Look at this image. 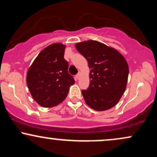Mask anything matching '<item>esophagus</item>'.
Instances as JSON below:
<instances>
[{"mask_svg":"<svg viewBox=\"0 0 157 157\" xmlns=\"http://www.w3.org/2000/svg\"><path fill=\"white\" fill-rule=\"evenodd\" d=\"M80 73H79V74H77V75H75V77H76V79H77V80H78V79L80 78Z\"/></svg>","mask_w":157,"mask_h":157,"instance_id":"34e87169","label":"esophagus"}]
</instances>
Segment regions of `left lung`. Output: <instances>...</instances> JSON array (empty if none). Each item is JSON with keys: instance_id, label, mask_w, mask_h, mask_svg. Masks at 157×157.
I'll return each instance as SVG.
<instances>
[{"instance_id": "1", "label": "left lung", "mask_w": 157, "mask_h": 157, "mask_svg": "<svg viewBox=\"0 0 157 157\" xmlns=\"http://www.w3.org/2000/svg\"><path fill=\"white\" fill-rule=\"evenodd\" d=\"M89 63V86L82 90L86 104L96 111H105L117 103L125 91L128 77L125 59L114 48L95 40L75 45Z\"/></svg>"}]
</instances>
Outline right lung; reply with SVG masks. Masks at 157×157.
<instances>
[{
  "mask_svg": "<svg viewBox=\"0 0 157 157\" xmlns=\"http://www.w3.org/2000/svg\"><path fill=\"white\" fill-rule=\"evenodd\" d=\"M66 46L53 44L42 50L27 72L26 82L32 97L45 108L57 105L65 100L75 79L68 71L64 59Z\"/></svg>",
  "mask_w": 157,
  "mask_h": 157,
  "instance_id": "add662e5",
  "label": "right lung"
}]
</instances>
